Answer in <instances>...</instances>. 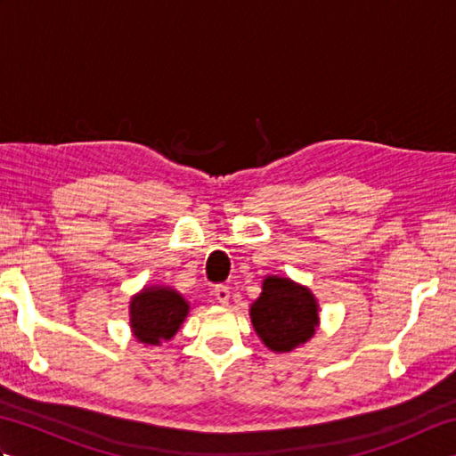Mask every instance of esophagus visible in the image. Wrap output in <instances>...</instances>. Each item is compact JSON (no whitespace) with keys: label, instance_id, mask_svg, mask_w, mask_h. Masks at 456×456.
Wrapping results in <instances>:
<instances>
[{"label":"esophagus","instance_id":"esophagus-1","mask_svg":"<svg viewBox=\"0 0 456 456\" xmlns=\"http://www.w3.org/2000/svg\"><path fill=\"white\" fill-rule=\"evenodd\" d=\"M213 292H216V297L219 299V304H229L231 292H229V288H227V286L219 284V286H216V289H213Z\"/></svg>","mask_w":456,"mask_h":456}]
</instances>
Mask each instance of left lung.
<instances>
[{
	"mask_svg": "<svg viewBox=\"0 0 456 456\" xmlns=\"http://www.w3.org/2000/svg\"><path fill=\"white\" fill-rule=\"evenodd\" d=\"M250 319L268 348L288 353L315 333L317 302L307 288L292 280L268 276L263 294L250 305Z\"/></svg>",
	"mask_w": 456,
	"mask_h": 456,
	"instance_id": "8db88e82",
	"label": "left lung"
}]
</instances>
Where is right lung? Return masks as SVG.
<instances>
[{
  "label": "right lung",
  "mask_w": 456,
  "mask_h": 456,
  "mask_svg": "<svg viewBox=\"0 0 456 456\" xmlns=\"http://www.w3.org/2000/svg\"><path fill=\"white\" fill-rule=\"evenodd\" d=\"M188 309L186 299L170 288H144L131 299L133 335L147 345L167 341L176 335Z\"/></svg>",
  "instance_id": "1"
}]
</instances>
